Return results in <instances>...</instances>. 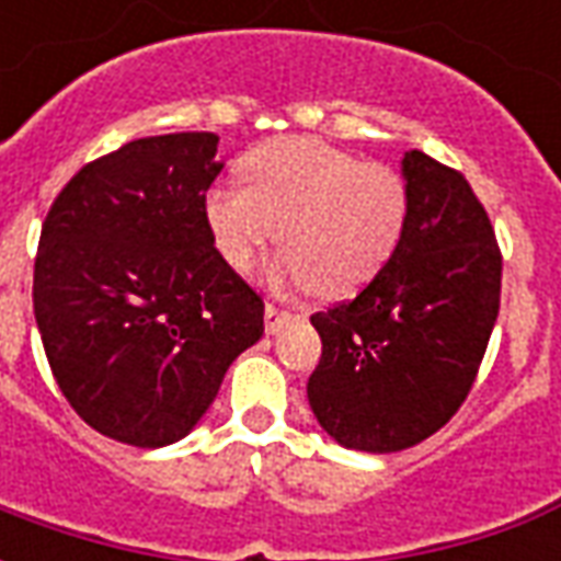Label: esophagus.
Returning <instances> with one entry per match:
<instances>
[{"label":"esophagus","instance_id":"obj_1","mask_svg":"<svg viewBox=\"0 0 561 561\" xmlns=\"http://www.w3.org/2000/svg\"><path fill=\"white\" fill-rule=\"evenodd\" d=\"M291 309H285V306L279 304H267V309H264V328H267V333H279L282 328L291 324Z\"/></svg>","mask_w":561,"mask_h":561}]
</instances>
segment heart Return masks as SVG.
<instances>
[{"mask_svg": "<svg viewBox=\"0 0 561 561\" xmlns=\"http://www.w3.org/2000/svg\"><path fill=\"white\" fill-rule=\"evenodd\" d=\"M245 188L213 185L201 213L225 264L245 270L264 245H285L270 264L276 282L348 297L385 270L405 231L409 192L388 164L321 140L282 138L240 161Z\"/></svg>", "mask_w": 561, "mask_h": 561, "instance_id": "obj_1", "label": "heart"}]
</instances>
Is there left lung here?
Instances as JSON below:
<instances>
[{
	"instance_id": "obj_1",
	"label": "left lung",
	"mask_w": 561,
	"mask_h": 561,
	"mask_svg": "<svg viewBox=\"0 0 561 561\" xmlns=\"http://www.w3.org/2000/svg\"><path fill=\"white\" fill-rule=\"evenodd\" d=\"M400 171L409 216L393 257L354 300L312 316V414L336 445L366 454L405 450L457 414L502 291L493 225L466 176L421 149Z\"/></svg>"
}]
</instances>
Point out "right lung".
I'll use <instances>...</instances> for the list:
<instances>
[{"label": "right lung", "instance_id": "add662e5", "mask_svg": "<svg viewBox=\"0 0 561 561\" xmlns=\"http://www.w3.org/2000/svg\"><path fill=\"white\" fill-rule=\"evenodd\" d=\"M213 131L131 140L59 192L32 304L59 390L107 438L164 447L192 433L228 366L264 333V304L204 225L225 168Z\"/></svg>", "mask_w": 561, "mask_h": 561}]
</instances>
